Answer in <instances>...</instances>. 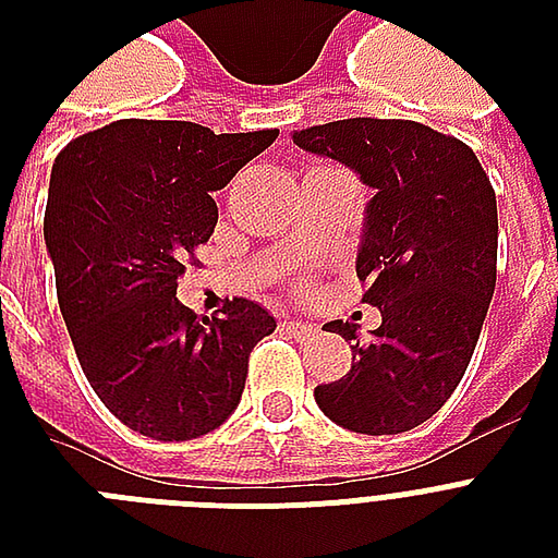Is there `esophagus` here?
Wrapping results in <instances>:
<instances>
[{
    "instance_id": "34e87169",
    "label": "esophagus",
    "mask_w": 558,
    "mask_h": 558,
    "mask_svg": "<svg viewBox=\"0 0 558 558\" xmlns=\"http://www.w3.org/2000/svg\"><path fill=\"white\" fill-rule=\"evenodd\" d=\"M280 327H283V330L289 332V336H292V339H313L315 336V327L313 324H304V322H292V318H287V322L280 324Z\"/></svg>"
}]
</instances>
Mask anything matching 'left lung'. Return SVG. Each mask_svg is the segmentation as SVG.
<instances>
[{
	"label": "left lung",
	"mask_w": 558,
	"mask_h": 558,
	"mask_svg": "<svg viewBox=\"0 0 558 558\" xmlns=\"http://www.w3.org/2000/svg\"><path fill=\"white\" fill-rule=\"evenodd\" d=\"M292 142L373 187L356 275L381 327L362 344L350 322L324 324L353 341L356 362L318 385L315 402L350 432H411L454 393L493 301V182L469 144L402 118L330 121L295 130Z\"/></svg>",
	"instance_id": "8db88e82"
}]
</instances>
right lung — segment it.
<instances>
[{"label": "right lung", "instance_id": "right-lung-1", "mask_svg": "<svg viewBox=\"0 0 558 558\" xmlns=\"http://www.w3.org/2000/svg\"><path fill=\"white\" fill-rule=\"evenodd\" d=\"M275 138L121 118L77 135L51 168L43 234L60 313L92 390L144 437L191 440L226 423L248 353L275 332L245 298L210 318L177 298L217 226L214 191Z\"/></svg>", "mask_w": 558, "mask_h": 558}]
</instances>
